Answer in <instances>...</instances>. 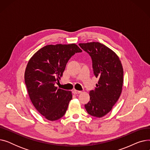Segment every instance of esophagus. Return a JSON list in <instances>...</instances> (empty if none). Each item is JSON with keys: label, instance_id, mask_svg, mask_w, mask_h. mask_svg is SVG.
Returning a JSON list of instances; mask_svg holds the SVG:
<instances>
[{"label": "esophagus", "instance_id": "esophagus-1", "mask_svg": "<svg viewBox=\"0 0 150 150\" xmlns=\"http://www.w3.org/2000/svg\"><path fill=\"white\" fill-rule=\"evenodd\" d=\"M81 93V91H77V90H75V89H74L73 91V93L75 94V95H76V94H78V93Z\"/></svg>", "mask_w": 150, "mask_h": 150}]
</instances>
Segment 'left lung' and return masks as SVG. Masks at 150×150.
<instances>
[{"label": "left lung", "instance_id": "left-lung-1", "mask_svg": "<svg viewBox=\"0 0 150 150\" xmlns=\"http://www.w3.org/2000/svg\"><path fill=\"white\" fill-rule=\"evenodd\" d=\"M92 61L93 74L99 78L97 88L89 92L90 101L84 105L92 116L102 117L111 111L122 91L123 69L117 54L98 42L80 43Z\"/></svg>", "mask_w": 150, "mask_h": 150}]
</instances>
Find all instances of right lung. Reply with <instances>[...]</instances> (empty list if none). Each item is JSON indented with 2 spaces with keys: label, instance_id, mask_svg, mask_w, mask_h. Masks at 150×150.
Listing matches in <instances>:
<instances>
[{
  "label": "right lung",
  "instance_id": "obj_1",
  "mask_svg": "<svg viewBox=\"0 0 150 150\" xmlns=\"http://www.w3.org/2000/svg\"><path fill=\"white\" fill-rule=\"evenodd\" d=\"M75 44L45 45L28 61L25 83L29 97L37 111L46 119H59L72 98V92L58 89L55 84L62 76L69 59L81 52Z\"/></svg>",
  "mask_w": 150,
  "mask_h": 150
}]
</instances>
